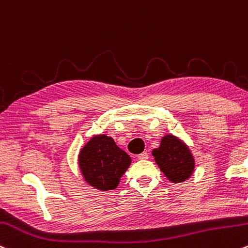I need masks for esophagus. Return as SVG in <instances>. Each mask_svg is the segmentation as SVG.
I'll use <instances>...</instances> for the list:
<instances>
[{
  "label": "esophagus",
  "mask_w": 248,
  "mask_h": 248,
  "mask_svg": "<svg viewBox=\"0 0 248 248\" xmlns=\"http://www.w3.org/2000/svg\"><path fill=\"white\" fill-rule=\"evenodd\" d=\"M148 153H147V152H143V153H141V154H139L138 155V159L139 160H147L148 159Z\"/></svg>",
  "instance_id": "34e87169"
}]
</instances>
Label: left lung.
I'll return each mask as SVG.
<instances>
[{"label": "left lung", "instance_id": "obj_1", "mask_svg": "<svg viewBox=\"0 0 248 248\" xmlns=\"http://www.w3.org/2000/svg\"><path fill=\"white\" fill-rule=\"evenodd\" d=\"M152 154L160 170L173 184L188 180L194 173V155L189 146L176 135L170 133L165 134L160 146L154 148Z\"/></svg>", "mask_w": 248, "mask_h": 248}]
</instances>
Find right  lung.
Here are the masks:
<instances>
[{"label":"right lung","instance_id":"right-lung-1","mask_svg":"<svg viewBox=\"0 0 248 248\" xmlns=\"http://www.w3.org/2000/svg\"><path fill=\"white\" fill-rule=\"evenodd\" d=\"M132 159L107 134H95L80 149L78 166L87 185L97 190L115 189Z\"/></svg>","mask_w":248,"mask_h":248}]
</instances>
